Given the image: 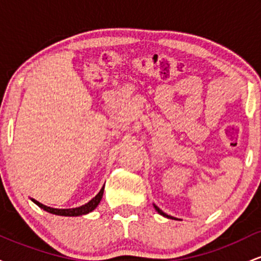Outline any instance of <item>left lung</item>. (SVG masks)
Wrapping results in <instances>:
<instances>
[{
	"instance_id": "left-lung-1",
	"label": "left lung",
	"mask_w": 261,
	"mask_h": 261,
	"mask_svg": "<svg viewBox=\"0 0 261 261\" xmlns=\"http://www.w3.org/2000/svg\"><path fill=\"white\" fill-rule=\"evenodd\" d=\"M153 206H154L155 211H157V212H158V214H160V215H162V216H164V217H167V218H172V220H176V218H175V217H173V216H169V215L164 214V212H163V211H162V210H161L160 207H158V206H155V205H154V203H153Z\"/></svg>"
}]
</instances>
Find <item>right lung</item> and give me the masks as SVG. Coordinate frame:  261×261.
Wrapping results in <instances>:
<instances>
[{
	"label": "right lung",
	"mask_w": 261,
	"mask_h": 261,
	"mask_svg": "<svg viewBox=\"0 0 261 261\" xmlns=\"http://www.w3.org/2000/svg\"><path fill=\"white\" fill-rule=\"evenodd\" d=\"M103 193H104V187L100 189L99 193L93 197L91 201L85 203V205L80 206V207H74V208H54V207H49V206L46 205H43V203L37 201L35 199H32V201L34 202L35 205H38L40 208H43L44 211L50 212V214L53 215H58V216H70V217L82 216V215H87L89 214V212H92L93 210L99 205L101 197H103Z\"/></svg>",
	"instance_id": "obj_1"
}]
</instances>
